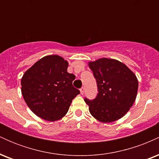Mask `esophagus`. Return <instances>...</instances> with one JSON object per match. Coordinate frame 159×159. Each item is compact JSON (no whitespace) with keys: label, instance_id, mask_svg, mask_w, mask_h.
Returning a JSON list of instances; mask_svg holds the SVG:
<instances>
[{"label":"esophagus","instance_id":"obj_1","mask_svg":"<svg viewBox=\"0 0 159 159\" xmlns=\"http://www.w3.org/2000/svg\"><path fill=\"white\" fill-rule=\"evenodd\" d=\"M84 90H85L84 87H81V88L80 89V92H81V95H83L84 93Z\"/></svg>","mask_w":159,"mask_h":159}]
</instances>
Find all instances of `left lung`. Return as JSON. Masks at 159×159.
I'll return each instance as SVG.
<instances>
[{"label":"left lung","mask_w":159,"mask_h":159,"mask_svg":"<svg viewBox=\"0 0 159 159\" xmlns=\"http://www.w3.org/2000/svg\"><path fill=\"white\" fill-rule=\"evenodd\" d=\"M89 67L93 72L98 92L93 100L84 99L91 115L102 123L122 118L135 101L138 88L136 75L114 59H98L90 62Z\"/></svg>","instance_id":"8db88e82"}]
</instances>
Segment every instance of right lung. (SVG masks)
Here are the masks:
<instances>
[{
  "instance_id": "obj_1",
  "label": "right lung",
  "mask_w": 159,
  "mask_h": 159,
  "mask_svg": "<svg viewBox=\"0 0 159 159\" xmlns=\"http://www.w3.org/2000/svg\"><path fill=\"white\" fill-rule=\"evenodd\" d=\"M68 62L58 55H48L27 69L21 78V94L27 106L42 119L57 121L68 112L72 99L80 93L75 88Z\"/></svg>"
}]
</instances>
